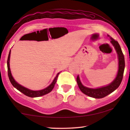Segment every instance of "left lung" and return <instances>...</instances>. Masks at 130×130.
I'll return each mask as SVG.
<instances>
[{"label":"left lung","instance_id":"8db88e82","mask_svg":"<svg viewBox=\"0 0 130 130\" xmlns=\"http://www.w3.org/2000/svg\"><path fill=\"white\" fill-rule=\"evenodd\" d=\"M108 37H109V38L111 39L110 42H111V44L115 48L118 54V71L115 78L114 79L112 82L109 84L108 85H106V86L98 88H91L85 87L84 85H83L78 75L77 77V83L78 86L81 90V91L83 93L86 94V95L95 99H101L104 98V97L108 95L109 94L111 93L112 92H113L115 90L117 89L119 87L121 82H122L123 73H124L125 68L124 57L119 44L118 42V41L113 39L109 35H108Z\"/></svg>","mask_w":130,"mask_h":130}]
</instances>
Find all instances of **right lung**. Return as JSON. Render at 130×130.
Segmentation results:
<instances>
[{
	"label": "right lung",
	"mask_w": 130,
	"mask_h": 130,
	"mask_svg": "<svg viewBox=\"0 0 130 130\" xmlns=\"http://www.w3.org/2000/svg\"><path fill=\"white\" fill-rule=\"evenodd\" d=\"M10 54H11V50H10L9 54H8V59H7V69H8V77H9L10 81L11 83L12 84V85L15 87L19 91H20L22 93L25 94L26 96H27L28 97H30V98H37V97H40L42 96L45 95L46 94L49 93V92H51L53 89L54 88V85L56 84L57 82V78H58V74L60 73H57L56 75V77H55L54 78L53 81H52V83L50 84L47 87L45 88V89H43L42 90H39V91H32V90H30L29 89L25 87L22 86L21 84L18 83L16 81L14 80V77H13L11 74V72L10 68Z\"/></svg>",
	"instance_id": "obj_1"
}]
</instances>
